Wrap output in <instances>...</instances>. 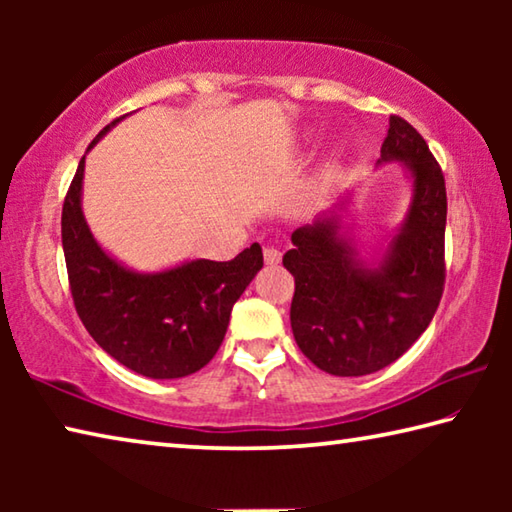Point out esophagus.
I'll return each instance as SVG.
<instances>
[{
  "label": "esophagus",
  "mask_w": 512,
  "mask_h": 512,
  "mask_svg": "<svg viewBox=\"0 0 512 512\" xmlns=\"http://www.w3.org/2000/svg\"><path fill=\"white\" fill-rule=\"evenodd\" d=\"M264 262H266L268 266L280 264V262H282L280 248H277V246H266V248H264Z\"/></svg>",
  "instance_id": "esophagus-1"
}]
</instances>
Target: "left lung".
Masks as SVG:
<instances>
[{
  "instance_id": "1",
  "label": "left lung",
  "mask_w": 512,
  "mask_h": 512,
  "mask_svg": "<svg viewBox=\"0 0 512 512\" xmlns=\"http://www.w3.org/2000/svg\"><path fill=\"white\" fill-rule=\"evenodd\" d=\"M413 173V201L400 235L377 268L339 239L336 216L291 235L282 264L296 280L291 329L302 354L336 377L391 366L429 327L445 289V176L424 137L391 115L381 160Z\"/></svg>"
}]
</instances>
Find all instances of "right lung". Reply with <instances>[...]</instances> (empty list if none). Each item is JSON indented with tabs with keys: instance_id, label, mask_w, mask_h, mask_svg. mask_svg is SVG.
Returning <instances> with one entry per match:
<instances>
[{
	"instance_id": "right-lung-1",
	"label": "right lung",
	"mask_w": 512,
	"mask_h": 512,
	"mask_svg": "<svg viewBox=\"0 0 512 512\" xmlns=\"http://www.w3.org/2000/svg\"><path fill=\"white\" fill-rule=\"evenodd\" d=\"M83 167L85 158L67 189L60 221L76 314L121 366L151 379L192 375L221 348L232 305L264 266L262 246L253 244L230 262L196 259L155 275L128 271L103 253L83 219Z\"/></svg>"
}]
</instances>
